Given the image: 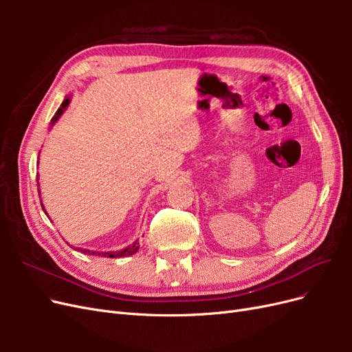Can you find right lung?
<instances>
[{
  "mask_svg": "<svg viewBox=\"0 0 352 352\" xmlns=\"http://www.w3.org/2000/svg\"><path fill=\"white\" fill-rule=\"evenodd\" d=\"M69 102H70V98H66L65 101L61 102L60 109L57 110L56 116L52 117V120H51V122H52V124H54V123L58 120V117H60L63 113H65V110L67 109ZM38 186H39V184H38ZM38 192H39V188H38ZM41 206H42V201H41ZM42 210H44V212L47 214V211H45L44 206H42ZM74 250H78V251H80V252H83V254H88V255H98V257L122 258V257H127V255H133L138 250H140V242L135 241L133 243H131V245H129V247H126V248L119 250V251H105V252H101V251H91V250H82V248H74Z\"/></svg>",
  "mask_w": 352,
  "mask_h": 352,
  "instance_id": "add662e5",
  "label": "right lung"
}]
</instances>
